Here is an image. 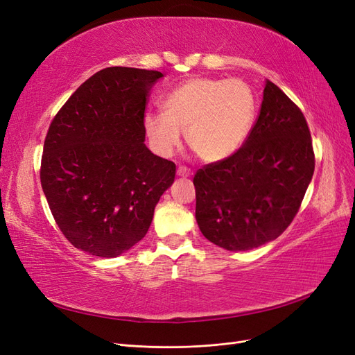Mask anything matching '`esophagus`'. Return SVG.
<instances>
[{
  "mask_svg": "<svg viewBox=\"0 0 355 355\" xmlns=\"http://www.w3.org/2000/svg\"><path fill=\"white\" fill-rule=\"evenodd\" d=\"M191 175H192V171H191L188 167L180 166V167L178 168V176H182V178H189Z\"/></svg>",
  "mask_w": 355,
  "mask_h": 355,
  "instance_id": "1",
  "label": "esophagus"
}]
</instances>
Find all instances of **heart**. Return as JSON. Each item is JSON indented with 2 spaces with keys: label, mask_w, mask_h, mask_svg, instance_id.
Masks as SVG:
<instances>
[{
  "label": "heart",
  "mask_w": 355,
  "mask_h": 355,
  "mask_svg": "<svg viewBox=\"0 0 355 355\" xmlns=\"http://www.w3.org/2000/svg\"><path fill=\"white\" fill-rule=\"evenodd\" d=\"M254 116V96L244 81L194 77L167 93L163 111L145 114L144 128L161 157L176 151L185 130L191 151L201 161L218 163L241 148Z\"/></svg>",
  "instance_id": "obj_1"
}]
</instances>
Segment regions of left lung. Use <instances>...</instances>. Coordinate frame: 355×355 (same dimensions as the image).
<instances>
[{"mask_svg": "<svg viewBox=\"0 0 355 355\" xmlns=\"http://www.w3.org/2000/svg\"><path fill=\"white\" fill-rule=\"evenodd\" d=\"M314 167L302 111L266 80L259 116L244 145L194 176L200 231L231 252L275 240L296 216Z\"/></svg>", "mask_w": 355, "mask_h": 355, "instance_id": "8db88e82", "label": "left lung"}]
</instances>
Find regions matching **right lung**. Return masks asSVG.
Wrapping results in <instances>:
<instances>
[{
    "instance_id": "add662e5",
    "label": "right lung",
    "mask_w": 355,
    "mask_h": 355,
    "mask_svg": "<svg viewBox=\"0 0 355 355\" xmlns=\"http://www.w3.org/2000/svg\"><path fill=\"white\" fill-rule=\"evenodd\" d=\"M158 71L112 67L84 81L53 118L41 187L77 249L116 257L141 241L176 164L145 145L144 116Z\"/></svg>"
}]
</instances>
